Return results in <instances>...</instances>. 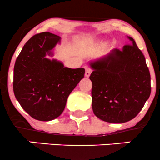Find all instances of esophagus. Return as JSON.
Listing matches in <instances>:
<instances>
[{"label":"esophagus","mask_w":160,"mask_h":160,"mask_svg":"<svg viewBox=\"0 0 160 160\" xmlns=\"http://www.w3.org/2000/svg\"><path fill=\"white\" fill-rule=\"evenodd\" d=\"M92 70L91 69L89 68V67H86V72H85V76L86 77H89L90 76V73H91Z\"/></svg>","instance_id":"1"}]
</instances>
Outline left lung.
<instances>
[{
	"label": "left lung",
	"mask_w": 160,
	"mask_h": 160,
	"mask_svg": "<svg viewBox=\"0 0 160 160\" xmlns=\"http://www.w3.org/2000/svg\"><path fill=\"white\" fill-rule=\"evenodd\" d=\"M131 44L112 50L90 62L92 108L96 117L112 123L132 120L151 93L150 73L146 59L130 37Z\"/></svg>",
	"instance_id": "8db88e82"
}]
</instances>
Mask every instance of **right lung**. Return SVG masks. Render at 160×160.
I'll list each match as a JSON object with an SVG mask.
<instances>
[{
    "label": "right lung",
    "instance_id": "obj_1",
    "mask_svg": "<svg viewBox=\"0 0 160 160\" xmlns=\"http://www.w3.org/2000/svg\"><path fill=\"white\" fill-rule=\"evenodd\" d=\"M60 38L49 32L34 35L23 46L13 68V89L21 107L33 119L50 121L63 112L70 93L84 77L82 67L71 69L46 58Z\"/></svg>",
    "mask_w": 160,
    "mask_h": 160
}]
</instances>
